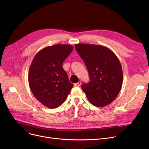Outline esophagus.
Listing matches in <instances>:
<instances>
[{"label": "esophagus", "mask_w": 149, "mask_h": 149, "mask_svg": "<svg viewBox=\"0 0 149 149\" xmlns=\"http://www.w3.org/2000/svg\"><path fill=\"white\" fill-rule=\"evenodd\" d=\"M81 84V82L80 81H79V82H78V83H75L74 85L75 86H80Z\"/></svg>", "instance_id": "obj_1"}]
</instances>
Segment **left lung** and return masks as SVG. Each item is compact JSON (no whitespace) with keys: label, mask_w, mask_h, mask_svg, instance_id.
Returning a JSON list of instances; mask_svg holds the SVG:
<instances>
[{"label":"left lung","mask_w":149,"mask_h":149,"mask_svg":"<svg viewBox=\"0 0 149 149\" xmlns=\"http://www.w3.org/2000/svg\"><path fill=\"white\" fill-rule=\"evenodd\" d=\"M75 47L90 77L89 83L81 86L88 99L97 107L111 104L118 96L123 81L118 58L104 46L80 43Z\"/></svg>","instance_id":"1"}]
</instances>
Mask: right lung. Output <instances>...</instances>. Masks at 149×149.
Masks as SVG:
<instances>
[{
    "mask_svg": "<svg viewBox=\"0 0 149 149\" xmlns=\"http://www.w3.org/2000/svg\"><path fill=\"white\" fill-rule=\"evenodd\" d=\"M73 50L67 44H56L39 51L31 63L28 83L35 98L50 109L66 100L74 84L69 81L63 62Z\"/></svg>",
    "mask_w": 149,
    "mask_h": 149,
    "instance_id": "1",
    "label": "right lung"
}]
</instances>
